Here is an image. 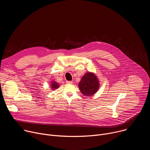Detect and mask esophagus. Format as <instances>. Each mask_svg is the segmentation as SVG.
Instances as JSON below:
<instances>
[{"instance_id":"esophagus-1","label":"esophagus","mask_w":150,"mask_h":150,"mask_svg":"<svg viewBox=\"0 0 150 150\" xmlns=\"http://www.w3.org/2000/svg\"><path fill=\"white\" fill-rule=\"evenodd\" d=\"M66 82H67V83H72V82L71 81H67Z\"/></svg>"}]
</instances>
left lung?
Wrapping results in <instances>:
<instances>
[{"label": "left lung", "mask_w": 150, "mask_h": 150, "mask_svg": "<svg viewBox=\"0 0 150 150\" xmlns=\"http://www.w3.org/2000/svg\"><path fill=\"white\" fill-rule=\"evenodd\" d=\"M79 87L81 93L85 96H92L98 90L99 82L94 74L88 72L81 78Z\"/></svg>", "instance_id": "left-lung-1"}]
</instances>
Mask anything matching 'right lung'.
<instances>
[{"instance_id": "1", "label": "right lung", "mask_w": 150, "mask_h": 150, "mask_svg": "<svg viewBox=\"0 0 150 150\" xmlns=\"http://www.w3.org/2000/svg\"><path fill=\"white\" fill-rule=\"evenodd\" d=\"M58 86H59V84H57V83H56V82H53L52 83V88L55 89V88H57Z\"/></svg>"}]
</instances>
